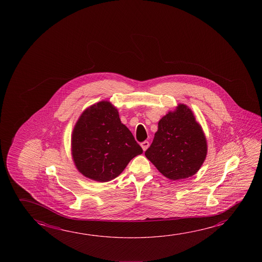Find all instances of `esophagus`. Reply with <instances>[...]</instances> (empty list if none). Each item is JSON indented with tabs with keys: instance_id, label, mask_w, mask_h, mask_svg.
Returning <instances> with one entry per match:
<instances>
[{
	"instance_id": "1",
	"label": "esophagus",
	"mask_w": 262,
	"mask_h": 262,
	"mask_svg": "<svg viewBox=\"0 0 262 262\" xmlns=\"http://www.w3.org/2000/svg\"><path fill=\"white\" fill-rule=\"evenodd\" d=\"M141 146H142V150L145 151V150L148 149V147L150 146V143H149V142L145 141V142H143L141 143Z\"/></svg>"
}]
</instances>
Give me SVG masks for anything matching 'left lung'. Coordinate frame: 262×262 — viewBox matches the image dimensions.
<instances>
[{
	"label": "left lung",
	"instance_id": "left-lung-1",
	"mask_svg": "<svg viewBox=\"0 0 262 262\" xmlns=\"http://www.w3.org/2000/svg\"><path fill=\"white\" fill-rule=\"evenodd\" d=\"M207 145L201 126L184 104L159 121L158 130L145 156L159 172L171 180L198 172L206 159Z\"/></svg>",
	"mask_w": 262,
	"mask_h": 262
}]
</instances>
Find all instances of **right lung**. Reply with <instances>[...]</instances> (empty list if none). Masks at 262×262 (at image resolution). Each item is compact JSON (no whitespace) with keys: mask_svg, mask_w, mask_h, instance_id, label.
Here are the masks:
<instances>
[{"mask_svg":"<svg viewBox=\"0 0 262 262\" xmlns=\"http://www.w3.org/2000/svg\"><path fill=\"white\" fill-rule=\"evenodd\" d=\"M71 142L77 170L102 183L120 176L130 160L143 151L121 123L116 107L107 101L92 105L82 113Z\"/></svg>","mask_w":262,"mask_h":262,"instance_id":"1","label":"right lung"}]
</instances>
